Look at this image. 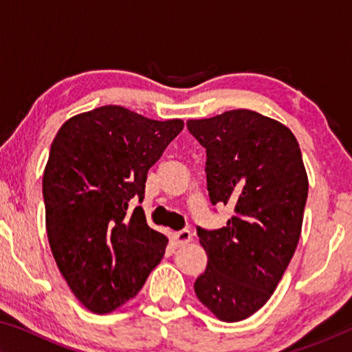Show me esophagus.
Wrapping results in <instances>:
<instances>
[{"label": "esophagus", "instance_id": "34e87169", "mask_svg": "<svg viewBox=\"0 0 352 352\" xmlns=\"http://www.w3.org/2000/svg\"><path fill=\"white\" fill-rule=\"evenodd\" d=\"M192 241V234H190L189 230H183V231H178V233L174 234V243L177 247H183Z\"/></svg>", "mask_w": 352, "mask_h": 352}]
</instances>
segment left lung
Masks as SVG:
<instances>
[{"mask_svg":"<svg viewBox=\"0 0 352 352\" xmlns=\"http://www.w3.org/2000/svg\"><path fill=\"white\" fill-rule=\"evenodd\" d=\"M206 148L211 204L233 206L226 226L197 230L208 265L195 279L201 305L219 320L248 318L269 301L301 236L309 182L295 135L253 110L186 122Z\"/></svg>","mask_w":352,"mask_h":352,"instance_id":"obj_1","label":"left lung"}]
</instances>
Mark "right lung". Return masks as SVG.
<instances>
[{"label":"right lung","mask_w":352,"mask_h":352,"mask_svg":"<svg viewBox=\"0 0 352 352\" xmlns=\"http://www.w3.org/2000/svg\"><path fill=\"white\" fill-rule=\"evenodd\" d=\"M182 119L155 121L119 105L69 118L43 172L47 241L83 306L110 314L138 294L163 259L168 237L141 206L147 170L182 132Z\"/></svg>","instance_id":"obj_1"}]
</instances>
